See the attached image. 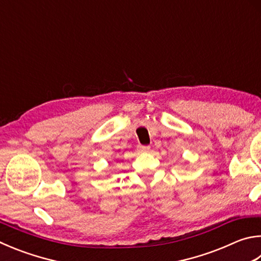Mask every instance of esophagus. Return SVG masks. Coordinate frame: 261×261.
Returning <instances> with one entry per match:
<instances>
[{
    "label": "esophagus",
    "instance_id": "34e87169",
    "mask_svg": "<svg viewBox=\"0 0 261 261\" xmlns=\"http://www.w3.org/2000/svg\"><path fill=\"white\" fill-rule=\"evenodd\" d=\"M149 148H150L149 146H143V145L138 146V149H139V151H141V153H146V151L149 150Z\"/></svg>",
    "mask_w": 261,
    "mask_h": 261
}]
</instances>
